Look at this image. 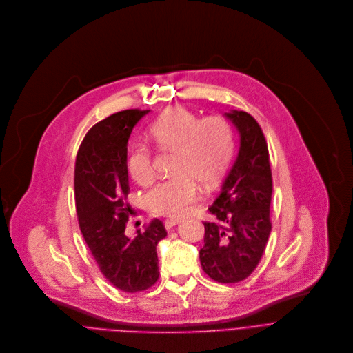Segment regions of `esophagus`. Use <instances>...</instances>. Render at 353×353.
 I'll use <instances>...</instances> for the list:
<instances>
[{
    "label": "esophagus",
    "instance_id": "34e87169",
    "mask_svg": "<svg viewBox=\"0 0 353 353\" xmlns=\"http://www.w3.org/2000/svg\"><path fill=\"white\" fill-rule=\"evenodd\" d=\"M178 224H179V220H174V219L165 220V223H164V225H165L167 230H170V228H172V227H175V225H178Z\"/></svg>",
    "mask_w": 353,
    "mask_h": 353
}]
</instances>
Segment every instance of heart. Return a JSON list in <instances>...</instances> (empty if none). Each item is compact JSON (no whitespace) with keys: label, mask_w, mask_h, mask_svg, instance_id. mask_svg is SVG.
Returning <instances> with one entry per match:
<instances>
[{"label":"heart","mask_w":353,"mask_h":353,"mask_svg":"<svg viewBox=\"0 0 353 353\" xmlns=\"http://www.w3.org/2000/svg\"><path fill=\"white\" fill-rule=\"evenodd\" d=\"M149 136L160 148L176 153V176L157 182L146 193V204L154 214L182 217L199 197L197 183L213 188L227 171L234 148L232 130L223 118L199 119L189 110L178 107L159 117ZM126 167L133 181L148 183L153 176L149 149L134 145L129 150Z\"/></svg>","instance_id":"obj_1"}]
</instances>
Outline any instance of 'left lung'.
I'll return each mask as SVG.
<instances>
[{"mask_svg": "<svg viewBox=\"0 0 353 353\" xmlns=\"http://www.w3.org/2000/svg\"><path fill=\"white\" fill-rule=\"evenodd\" d=\"M224 117L239 134V150L220 194L208 207L219 221L204 223L200 263L217 283L234 284L253 272L265 249L272 179L267 142L256 119L238 110Z\"/></svg>", "mask_w": 353, "mask_h": 353, "instance_id": "obj_1", "label": "left lung"}]
</instances>
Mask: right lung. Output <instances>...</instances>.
<instances>
[{"mask_svg":"<svg viewBox=\"0 0 353 353\" xmlns=\"http://www.w3.org/2000/svg\"><path fill=\"white\" fill-rule=\"evenodd\" d=\"M150 110H126L97 122L85 136L75 164V201L82 235L110 283L128 294L145 291L159 279L157 245L167 236L152 220L134 238L125 235L130 207L128 140Z\"/></svg>","mask_w":353,"mask_h":353,"instance_id":"right-lung-1","label":"right lung"}]
</instances>
